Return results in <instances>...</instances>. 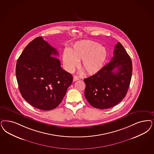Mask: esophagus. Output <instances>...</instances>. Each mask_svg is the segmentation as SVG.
<instances>
[{"label":"esophagus","mask_w":154,"mask_h":154,"mask_svg":"<svg viewBox=\"0 0 154 154\" xmlns=\"http://www.w3.org/2000/svg\"><path fill=\"white\" fill-rule=\"evenodd\" d=\"M79 80V79L78 78V77H77V76H73V82H75V81H77V80Z\"/></svg>","instance_id":"1"}]
</instances>
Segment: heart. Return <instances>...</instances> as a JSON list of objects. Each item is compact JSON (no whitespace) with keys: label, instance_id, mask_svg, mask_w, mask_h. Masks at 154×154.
Masks as SVG:
<instances>
[{"label":"heart","instance_id":"heart-1","mask_svg":"<svg viewBox=\"0 0 154 154\" xmlns=\"http://www.w3.org/2000/svg\"><path fill=\"white\" fill-rule=\"evenodd\" d=\"M106 48L98 42L91 40H81L74 43L70 50L66 49L63 53L65 69L72 72L81 61L80 67L87 74L97 73L103 68L107 58Z\"/></svg>","mask_w":154,"mask_h":154}]
</instances>
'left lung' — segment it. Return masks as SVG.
I'll return each mask as SVG.
<instances>
[{
	"instance_id": "left-lung-1",
	"label": "left lung",
	"mask_w": 154,
	"mask_h": 154,
	"mask_svg": "<svg viewBox=\"0 0 154 154\" xmlns=\"http://www.w3.org/2000/svg\"><path fill=\"white\" fill-rule=\"evenodd\" d=\"M133 72L131 60L119 42L110 62L97 73L84 79L85 97L90 105L100 109L119 103L127 93Z\"/></svg>"
}]
</instances>
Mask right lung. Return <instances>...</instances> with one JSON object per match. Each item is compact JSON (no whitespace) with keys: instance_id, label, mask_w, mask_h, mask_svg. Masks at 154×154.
Listing matches in <instances>:
<instances>
[{"instance_id":"right-lung-1","label":"right lung","mask_w":154,"mask_h":154,"mask_svg":"<svg viewBox=\"0 0 154 154\" xmlns=\"http://www.w3.org/2000/svg\"><path fill=\"white\" fill-rule=\"evenodd\" d=\"M58 54L42 37L29 42L18 58L16 76L21 96L32 106L43 110L55 109L73 81L61 67Z\"/></svg>"}]
</instances>
